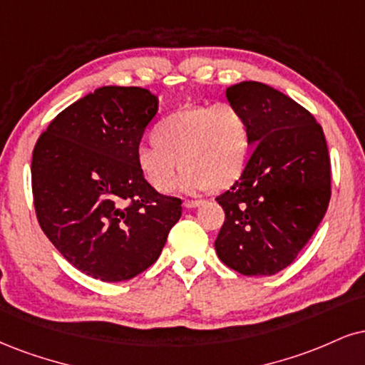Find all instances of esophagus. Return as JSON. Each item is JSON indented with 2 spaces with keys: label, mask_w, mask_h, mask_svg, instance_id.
<instances>
[{
  "label": "esophagus",
  "mask_w": 365,
  "mask_h": 365,
  "mask_svg": "<svg viewBox=\"0 0 365 365\" xmlns=\"http://www.w3.org/2000/svg\"><path fill=\"white\" fill-rule=\"evenodd\" d=\"M204 204L202 200H185L183 202V205H185L187 209H195V207H200V205Z\"/></svg>",
  "instance_id": "esophagus-1"
}]
</instances>
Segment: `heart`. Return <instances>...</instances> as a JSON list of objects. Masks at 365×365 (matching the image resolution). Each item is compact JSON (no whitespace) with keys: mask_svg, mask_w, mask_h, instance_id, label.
Returning <instances> with one entry per match:
<instances>
[{"mask_svg":"<svg viewBox=\"0 0 365 365\" xmlns=\"http://www.w3.org/2000/svg\"><path fill=\"white\" fill-rule=\"evenodd\" d=\"M250 155V124L230 102L192 105L173 112L153 130L151 143L140 144L135 163L149 187L168 194L183 175L180 188L199 194L226 188L241 177ZM180 165H178V161Z\"/></svg>","mask_w":365,"mask_h":365,"instance_id":"b5f03b06","label":"heart"}]
</instances>
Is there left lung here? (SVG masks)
I'll return each mask as SVG.
<instances>
[{"instance_id":"obj_1","label":"left lung","mask_w":365,"mask_h":365,"mask_svg":"<svg viewBox=\"0 0 365 365\" xmlns=\"http://www.w3.org/2000/svg\"><path fill=\"white\" fill-rule=\"evenodd\" d=\"M226 98L247 115L253 153L216 199L226 221L214 247L240 274L274 275L291 265L328 209L327 139L304 107L269 85L238 83Z\"/></svg>"}]
</instances>
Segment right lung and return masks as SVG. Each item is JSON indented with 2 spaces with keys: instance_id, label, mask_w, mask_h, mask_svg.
Listing matches in <instances>:
<instances>
[{
  "instance_id": "1",
  "label": "right lung",
  "mask_w": 365,
  "mask_h": 365,
  "mask_svg": "<svg viewBox=\"0 0 365 365\" xmlns=\"http://www.w3.org/2000/svg\"><path fill=\"white\" fill-rule=\"evenodd\" d=\"M158 107L144 88H96L64 108L35 144L38 225L66 260L103 282L153 265L182 216V200L158 194L135 163Z\"/></svg>"
}]
</instances>
